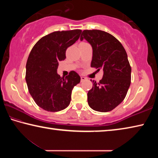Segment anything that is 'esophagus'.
I'll list each match as a JSON object with an SVG mask.
<instances>
[{"label":"esophagus","instance_id":"34e87169","mask_svg":"<svg viewBox=\"0 0 158 158\" xmlns=\"http://www.w3.org/2000/svg\"><path fill=\"white\" fill-rule=\"evenodd\" d=\"M85 80H86V78H85V77H81V82L85 81Z\"/></svg>","mask_w":158,"mask_h":158}]
</instances>
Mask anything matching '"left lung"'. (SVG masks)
<instances>
[{"mask_svg":"<svg viewBox=\"0 0 158 158\" xmlns=\"http://www.w3.org/2000/svg\"><path fill=\"white\" fill-rule=\"evenodd\" d=\"M91 45L90 66L102 69L103 77L88 92V103L93 110L110 111L121 104L126 96L131 82V67L127 53L116 37L105 31L84 30L80 40Z\"/></svg>","mask_w":158,"mask_h":158,"instance_id":"1","label":"left lung"}]
</instances>
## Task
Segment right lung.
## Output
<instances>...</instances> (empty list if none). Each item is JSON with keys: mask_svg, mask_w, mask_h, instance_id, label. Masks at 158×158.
Here are the masks:
<instances>
[{"mask_svg": "<svg viewBox=\"0 0 158 158\" xmlns=\"http://www.w3.org/2000/svg\"><path fill=\"white\" fill-rule=\"evenodd\" d=\"M81 30L55 31L42 37L34 45L26 66V81L32 98L47 111L65 109L74 85L81 78L72 71L65 78L57 73L58 62L65 59V52L79 39Z\"/></svg>", "mask_w": 158, "mask_h": 158, "instance_id": "1", "label": "right lung"}]
</instances>
